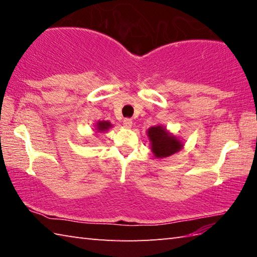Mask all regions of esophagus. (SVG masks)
I'll return each mask as SVG.
<instances>
[{
	"label": "esophagus",
	"mask_w": 257,
	"mask_h": 257,
	"mask_svg": "<svg viewBox=\"0 0 257 257\" xmlns=\"http://www.w3.org/2000/svg\"><path fill=\"white\" fill-rule=\"evenodd\" d=\"M123 125H124L125 128H132V125H133V120H132V119H129V118L124 119V120H123Z\"/></svg>",
	"instance_id": "obj_1"
}]
</instances>
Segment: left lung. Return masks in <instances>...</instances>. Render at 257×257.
I'll use <instances>...</instances> for the list:
<instances>
[{"label": "left lung", "mask_w": 257, "mask_h": 257, "mask_svg": "<svg viewBox=\"0 0 257 257\" xmlns=\"http://www.w3.org/2000/svg\"><path fill=\"white\" fill-rule=\"evenodd\" d=\"M146 133L151 143L152 153L156 159L169 158L184 149L182 139L175 136L163 125H153L147 129Z\"/></svg>", "instance_id": "1"}]
</instances>
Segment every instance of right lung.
<instances>
[{
    "mask_svg": "<svg viewBox=\"0 0 257 257\" xmlns=\"http://www.w3.org/2000/svg\"><path fill=\"white\" fill-rule=\"evenodd\" d=\"M112 128V123L110 121H97L96 124L94 125V130L95 133L98 134V133H105L107 132L108 129Z\"/></svg>",
    "mask_w": 257,
    "mask_h": 257,
    "instance_id": "add662e5",
    "label": "right lung"
}]
</instances>
